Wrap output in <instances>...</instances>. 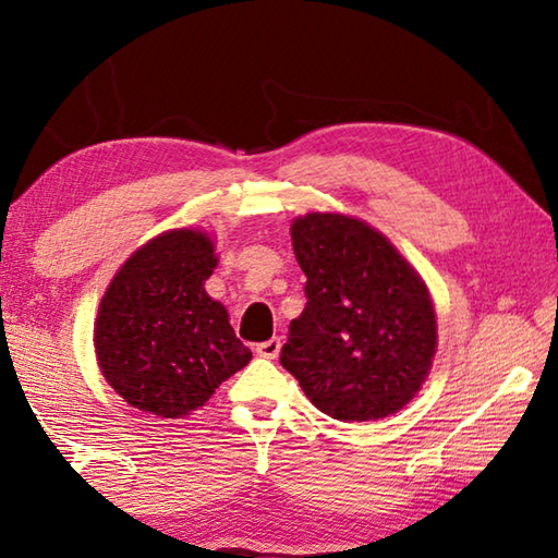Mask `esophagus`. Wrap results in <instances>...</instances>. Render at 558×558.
<instances>
[{
	"label": "esophagus",
	"instance_id": "esophagus-1",
	"mask_svg": "<svg viewBox=\"0 0 558 558\" xmlns=\"http://www.w3.org/2000/svg\"><path fill=\"white\" fill-rule=\"evenodd\" d=\"M280 345H282L280 338H270L266 342H258L256 354H260V357H266V360H276L278 352H280Z\"/></svg>",
	"mask_w": 558,
	"mask_h": 558
}]
</instances>
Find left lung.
<instances>
[{
  "label": "left lung",
  "mask_w": 558,
  "mask_h": 558,
  "mask_svg": "<svg viewBox=\"0 0 558 558\" xmlns=\"http://www.w3.org/2000/svg\"><path fill=\"white\" fill-rule=\"evenodd\" d=\"M306 306L280 364L328 417L372 422L414 398L436 352L434 304L420 272L372 225L342 213L292 222Z\"/></svg>",
  "instance_id": "8db88e82"
}]
</instances>
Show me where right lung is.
Returning <instances> with one entry per match:
<instances>
[{
  "instance_id": "add662e5",
  "label": "right lung",
  "mask_w": 558,
  "mask_h": 558,
  "mask_svg": "<svg viewBox=\"0 0 558 558\" xmlns=\"http://www.w3.org/2000/svg\"><path fill=\"white\" fill-rule=\"evenodd\" d=\"M216 266L206 232L170 230L136 248L105 290L93 342L105 381L132 408L180 420L252 360L204 288Z\"/></svg>"
}]
</instances>
